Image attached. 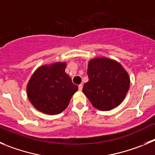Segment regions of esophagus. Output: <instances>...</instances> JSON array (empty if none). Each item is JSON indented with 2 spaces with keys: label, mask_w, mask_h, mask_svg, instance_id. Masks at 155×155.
Returning <instances> with one entry per match:
<instances>
[{
  "label": "esophagus",
  "mask_w": 155,
  "mask_h": 155,
  "mask_svg": "<svg viewBox=\"0 0 155 155\" xmlns=\"http://www.w3.org/2000/svg\"><path fill=\"white\" fill-rule=\"evenodd\" d=\"M82 86H83V85H82V84L79 85V91H82Z\"/></svg>",
  "instance_id": "1"
}]
</instances>
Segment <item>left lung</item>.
Wrapping results in <instances>:
<instances>
[{
    "mask_svg": "<svg viewBox=\"0 0 155 155\" xmlns=\"http://www.w3.org/2000/svg\"><path fill=\"white\" fill-rule=\"evenodd\" d=\"M89 81L82 92L95 108L109 111L122 102L129 89L130 77L118 62L96 57L88 63Z\"/></svg>",
    "mask_w": 155,
    "mask_h": 155,
    "instance_id": "left-lung-1",
    "label": "left lung"
}]
</instances>
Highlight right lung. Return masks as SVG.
Segmentation results:
<instances>
[{"instance_id":"right-lung-1","label":"right lung","mask_w":155,"mask_h":155,"mask_svg":"<svg viewBox=\"0 0 155 155\" xmlns=\"http://www.w3.org/2000/svg\"><path fill=\"white\" fill-rule=\"evenodd\" d=\"M66 63L58 62L40 66L27 86V96L37 110L47 115H57L66 109L78 90L65 72Z\"/></svg>"}]
</instances>
